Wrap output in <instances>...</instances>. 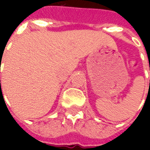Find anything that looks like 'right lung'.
Here are the masks:
<instances>
[{
	"instance_id": "right-lung-1",
	"label": "right lung",
	"mask_w": 150,
	"mask_h": 150,
	"mask_svg": "<svg viewBox=\"0 0 150 150\" xmlns=\"http://www.w3.org/2000/svg\"><path fill=\"white\" fill-rule=\"evenodd\" d=\"M0 82H1V80H0Z\"/></svg>"
}]
</instances>
